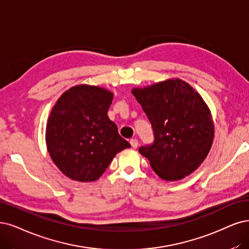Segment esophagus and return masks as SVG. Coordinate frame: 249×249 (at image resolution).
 Wrapping results in <instances>:
<instances>
[{
	"mask_svg": "<svg viewBox=\"0 0 249 249\" xmlns=\"http://www.w3.org/2000/svg\"><path fill=\"white\" fill-rule=\"evenodd\" d=\"M130 144L133 149H136L137 145H139V141H137L136 139H131L130 140Z\"/></svg>",
	"mask_w": 249,
	"mask_h": 249,
	"instance_id": "esophagus-1",
	"label": "esophagus"
}]
</instances>
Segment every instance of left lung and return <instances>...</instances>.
Here are the masks:
<instances>
[{"instance_id": "8db88e82", "label": "left lung", "mask_w": 249, "mask_h": 249, "mask_svg": "<svg viewBox=\"0 0 249 249\" xmlns=\"http://www.w3.org/2000/svg\"><path fill=\"white\" fill-rule=\"evenodd\" d=\"M152 124L155 141L140 153L159 178H185L206 159L214 137V123L204 99L178 78L131 90Z\"/></svg>"}]
</instances>
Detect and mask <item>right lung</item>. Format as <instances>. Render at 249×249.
<instances>
[{"label": "right lung", "instance_id": "obj_1", "mask_svg": "<svg viewBox=\"0 0 249 249\" xmlns=\"http://www.w3.org/2000/svg\"><path fill=\"white\" fill-rule=\"evenodd\" d=\"M114 93L106 88L80 84L64 91L46 125L50 158L69 178L98 179L115 156L130 143L107 117Z\"/></svg>", "mask_w": 249, "mask_h": 249}]
</instances>
